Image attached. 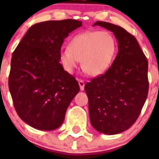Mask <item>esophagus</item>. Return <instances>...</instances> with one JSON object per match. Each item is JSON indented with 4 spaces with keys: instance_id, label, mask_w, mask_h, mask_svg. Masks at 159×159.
Listing matches in <instances>:
<instances>
[{
    "instance_id": "esophagus-1",
    "label": "esophagus",
    "mask_w": 159,
    "mask_h": 159,
    "mask_svg": "<svg viewBox=\"0 0 159 159\" xmlns=\"http://www.w3.org/2000/svg\"><path fill=\"white\" fill-rule=\"evenodd\" d=\"M78 84H79L80 90H81V91H83V90H84V86H85L84 82H83L82 80L79 79L78 80Z\"/></svg>"
}]
</instances>
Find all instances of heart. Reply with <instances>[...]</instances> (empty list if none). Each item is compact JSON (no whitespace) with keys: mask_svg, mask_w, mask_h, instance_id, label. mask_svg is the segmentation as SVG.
I'll use <instances>...</instances> for the list:
<instances>
[{"mask_svg":"<svg viewBox=\"0 0 159 159\" xmlns=\"http://www.w3.org/2000/svg\"><path fill=\"white\" fill-rule=\"evenodd\" d=\"M116 53V42L108 31H87L74 36L68 48L60 51V61L64 69L73 72L82 61V69L91 76L106 72Z\"/></svg>","mask_w":159,"mask_h":159,"instance_id":"1","label":"heart"}]
</instances>
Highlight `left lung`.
<instances>
[{
	"label": "left lung",
	"instance_id": "1",
	"mask_svg": "<svg viewBox=\"0 0 159 159\" xmlns=\"http://www.w3.org/2000/svg\"><path fill=\"white\" fill-rule=\"evenodd\" d=\"M118 41V53L104 74L85 85L90 121L95 129L116 134L134 125L148 97V60L135 37L118 25L97 21Z\"/></svg>",
	"mask_w": 159,
	"mask_h": 159
}]
</instances>
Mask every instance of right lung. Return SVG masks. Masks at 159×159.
I'll list each match as a JSON object with an SVG mask.
<instances>
[{"label": "right lung", "mask_w": 159, "mask_h": 159, "mask_svg": "<svg viewBox=\"0 0 159 159\" xmlns=\"http://www.w3.org/2000/svg\"><path fill=\"white\" fill-rule=\"evenodd\" d=\"M67 19L35 24L13 52L9 90L18 116L40 130H53L62 124L78 82L60 63L64 39L82 26Z\"/></svg>", "instance_id": "1"}]
</instances>
